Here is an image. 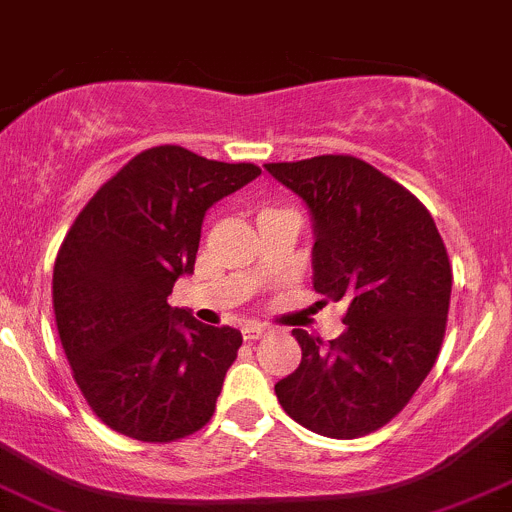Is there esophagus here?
<instances>
[{
	"instance_id": "esophagus-1",
	"label": "esophagus",
	"mask_w": 512,
	"mask_h": 512,
	"mask_svg": "<svg viewBox=\"0 0 512 512\" xmlns=\"http://www.w3.org/2000/svg\"><path fill=\"white\" fill-rule=\"evenodd\" d=\"M264 334H266V326H261V324L243 326V339H246V342H256V339H261Z\"/></svg>"
}]
</instances>
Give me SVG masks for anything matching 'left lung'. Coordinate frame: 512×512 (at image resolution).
Masks as SVG:
<instances>
[{"mask_svg":"<svg viewBox=\"0 0 512 512\" xmlns=\"http://www.w3.org/2000/svg\"><path fill=\"white\" fill-rule=\"evenodd\" d=\"M264 168L309 208L314 289L347 304V329L329 344L294 329L301 364L276 397L316 435H369L435 367L452 291L445 243L407 188L354 155Z\"/></svg>","mask_w":512,"mask_h":512,"instance_id":"1","label":"left lung"}]
</instances>
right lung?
Listing matches in <instances>:
<instances>
[{"label": "right lung", "mask_w": 512, "mask_h": 512, "mask_svg": "<svg viewBox=\"0 0 512 512\" xmlns=\"http://www.w3.org/2000/svg\"><path fill=\"white\" fill-rule=\"evenodd\" d=\"M180 145L135 155L90 198L52 276L57 332L87 405L110 430L173 442L211 420L241 332L168 296L191 276L206 211L259 178Z\"/></svg>", "instance_id": "right-lung-1"}]
</instances>
